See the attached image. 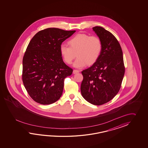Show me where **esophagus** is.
Here are the masks:
<instances>
[{
    "label": "esophagus",
    "mask_w": 148,
    "mask_h": 148,
    "mask_svg": "<svg viewBox=\"0 0 148 148\" xmlns=\"http://www.w3.org/2000/svg\"><path fill=\"white\" fill-rule=\"evenodd\" d=\"M79 72H80L79 70H73V74H75V73H79Z\"/></svg>",
    "instance_id": "1"
}]
</instances>
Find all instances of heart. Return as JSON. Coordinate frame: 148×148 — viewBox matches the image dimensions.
<instances>
[{"mask_svg":"<svg viewBox=\"0 0 148 148\" xmlns=\"http://www.w3.org/2000/svg\"><path fill=\"white\" fill-rule=\"evenodd\" d=\"M69 46L61 44L60 52L65 62L71 64L77 56L73 63L75 68H82L87 64H94L101 56L103 44L99 38L86 34H78L68 41Z\"/></svg>","mask_w":148,"mask_h":148,"instance_id":"1","label":"heart"}]
</instances>
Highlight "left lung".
Listing matches in <instances>:
<instances>
[{
	"label": "left lung",
	"instance_id": "obj_1",
	"mask_svg": "<svg viewBox=\"0 0 148 148\" xmlns=\"http://www.w3.org/2000/svg\"><path fill=\"white\" fill-rule=\"evenodd\" d=\"M93 31L101 41V56L92 66L82 71V97L90 104L101 105L112 100L120 90L125 73L123 52L116 38L101 26Z\"/></svg>",
	"mask_w": 148,
	"mask_h": 148
}]
</instances>
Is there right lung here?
Here are the masks:
<instances>
[{
	"mask_svg": "<svg viewBox=\"0 0 148 148\" xmlns=\"http://www.w3.org/2000/svg\"><path fill=\"white\" fill-rule=\"evenodd\" d=\"M75 32L47 28L38 32L29 42L23 59L22 80L35 101L49 105L60 99L64 80L73 71L63 62L60 46Z\"/></svg>",
	"mask_w": 148,
	"mask_h": 148,
	"instance_id": "add662e5",
	"label": "right lung"
}]
</instances>
